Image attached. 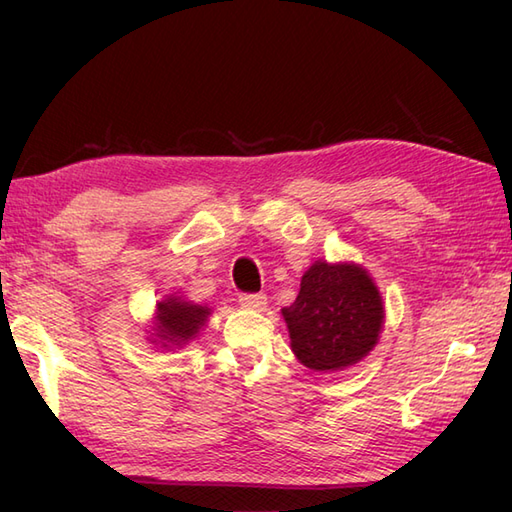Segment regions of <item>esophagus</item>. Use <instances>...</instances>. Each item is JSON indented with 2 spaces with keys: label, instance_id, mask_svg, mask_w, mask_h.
Here are the masks:
<instances>
[{
  "label": "esophagus",
  "instance_id": "esophagus-1",
  "mask_svg": "<svg viewBox=\"0 0 512 512\" xmlns=\"http://www.w3.org/2000/svg\"><path fill=\"white\" fill-rule=\"evenodd\" d=\"M239 304L249 310H265L267 306V295L265 293H241Z\"/></svg>",
  "mask_w": 512,
  "mask_h": 512
}]
</instances>
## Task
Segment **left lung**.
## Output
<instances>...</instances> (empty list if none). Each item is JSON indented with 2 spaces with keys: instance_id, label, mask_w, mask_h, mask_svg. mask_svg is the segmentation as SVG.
Here are the masks:
<instances>
[{
  "instance_id": "obj_1",
  "label": "left lung",
  "mask_w": 512,
  "mask_h": 512,
  "mask_svg": "<svg viewBox=\"0 0 512 512\" xmlns=\"http://www.w3.org/2000/svg\"><path fill=\"white\" fill-rule=\"evenodd\" d=\"M282 315L299 363L336 371L358 363L378 343L384 308L363 267L319 260L304 273L297 299Z\"/></svg>"
}]
</instances>
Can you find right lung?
Listing matches in <instances>:
<instances>
[{"mask_svg": "<svg viewBox=\"0 0 512 512\" xmlns=\"http://www.w3.org/2000/svg\"><path fill=\"white\" fill-rule=\"evenodd\" d=\"M210 310L197 304L182 302L180 297H167L158 304V336L167 343H184L204 326Z\"/></svg>", "mask_w": 512, "mask_h": 512, "instance_id": "1", "label": "right lung"}]
</instances>
